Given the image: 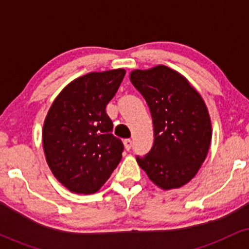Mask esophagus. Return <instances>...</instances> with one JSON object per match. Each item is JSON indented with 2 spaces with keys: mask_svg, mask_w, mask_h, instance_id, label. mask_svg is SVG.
I'll list each match as a JSON object with an SVG mask.
<instances>
[{
  "mask_svg": "<svg viewBox=\"0 0 249 249\" xmlns=\"http://www.w3.org/2000/svg\"><path fill=\"white\" fill-rule=\"evenodd\" d=\"M132 141H131V139H125L124 141V146H125V148H126L127 151H130L131 148H132Z\"/></svg>",
  "mask_w": 249,
  "mask_h": 249,
  "instance_id": "34e87169",
  "label": "esophagus"
}]
</instances>
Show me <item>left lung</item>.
<instances>
[{"label": "left lung", "mask_w": 249, "mask_h": 249, "mask_svg": "<svg viewBox=\"0 0 249 249\" xmlns=\"http://www.w3.org/2000/svg\"><path fill=\"white\" fill-rule=\"evenodd\" d=\"M130 79L147 103L154 131L152 148L137 161L157 186L181 187L196 176L210 148L206 104L184 76L165 65L133 70Z\"/></svg>", "instance_id": "left-lung-1"}]
</instances>
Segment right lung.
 <instances>
[{"label": "right lung", "instance_id": "right-lung-1", "mask_svg": "<svg viewBox=\"0 0 249 249\" xmlns=\"http://www.w3.org/2000/svg\"><path fill=\"white\" fill-rule=\"evenodd\" d=\"M124 76V69H116L79 77L63 89L45 117V159L71 192H97L121 161L124 145L112 134L105 107Z\"/></svg>", "mask_w": 249, "mask_h": 249}]
</instances>
